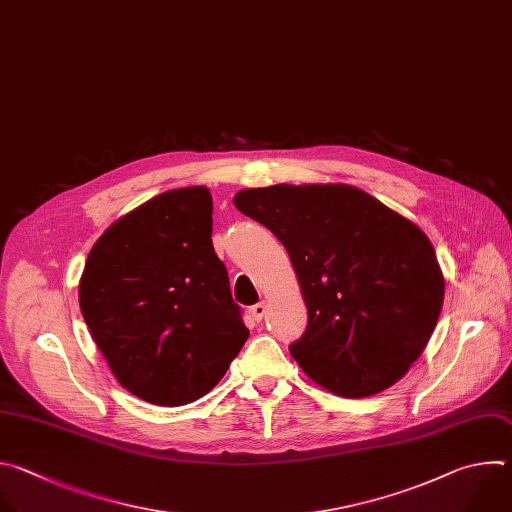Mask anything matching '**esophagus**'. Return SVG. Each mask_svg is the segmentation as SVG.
I'll return each mask as SVG.
<instances>
[{"mask_svg":"<svg viewBox=\"0 0 512 512\" xmlns=\"http://www.w3.org/2000/svg\"><path fill=\"white\" fill-rule=\"evenodd\" d=\"M250 313H252L254 321H256V323H260V321L264 319V315H266V302H258V304H254Z\"/></svg>","mask_w":512,"mask_h":512,"instance_id":"34e87169","label":"esophagus"}]
</instances>
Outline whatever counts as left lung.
<instances>
[{"label":"left lung","instance_id":"8db88e82","mask_svg":"<svg viewBox=\"0 0 512 512\" xmlns=\"http://www.w3.org/2000/svg\"><path fill=\"white\" fill-rule=\"evenodd\" d=\"M234 206L290 256L309 325L288 349L306 375L357 399L410 371L444 302L436 250L414 222L347 183L242 189Z\"/></svg>","mask_w":512,"mask_h":512}]
</instances>
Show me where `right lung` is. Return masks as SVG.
Segmentation results:
<instances>
[{
  "mask_svg": "<svg viewBox=\"0 0 512 512\" xmlns=\"http://www.w3.org/2000/svg\"><path fill=\"white\" fill-rule=\"evenodd\" d=\"M212 193L169 189L111 224L92 246L78 300L117 381L155 405L212 391L250 331L212 244Z\"/></svg>",
  "mask_w": 512,
  "mask_h": 512,
  "instance_id": "1",
  "label": "right lung"
}]
</instances>
